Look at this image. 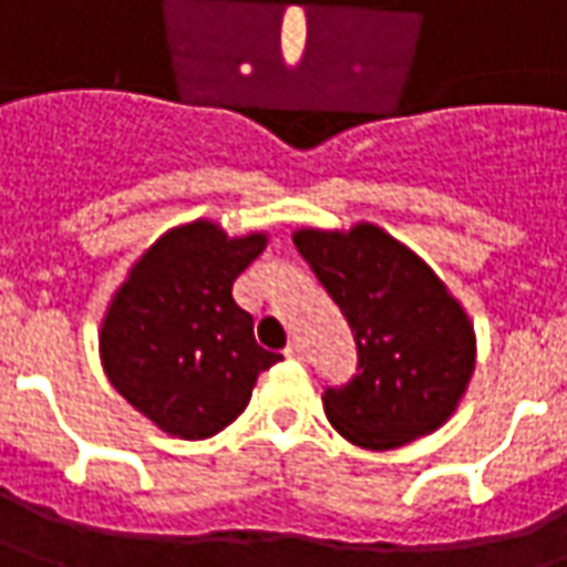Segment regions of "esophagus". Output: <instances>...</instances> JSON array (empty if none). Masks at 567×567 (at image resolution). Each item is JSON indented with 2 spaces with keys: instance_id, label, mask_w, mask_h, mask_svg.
Here are the masks:
<instances>
[{
  "instance_id": "1",
  "label": "esophagus",
  "mask_w": 567,
  "mask_h": 567,
  "mask_svg": "<svg viewBox=\"0 0 567 567\" xmlns=\"http://www.w3.org/2000/svg\"><path fill=\"white\" fill-rule=\"evenodd\" d=\"M285 359H297V362L303 359V347H300V340H291V343L285 347Z\"/></svg>"
}]
</instances>
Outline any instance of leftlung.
<instances>
[{
  "mask_svg": "<svg viewBox=\"0 0 567 567\" xmlns=\"http://www.w3.org/2000/svg\"><path fill=\"white\" fill-rule=\"evenodd\" d=\"M295 245L350 322L359 365L324 386L331 426L368 451L402 449L457 408L476 368L470 316L421 257L374 224L297 229Z\"/></svg>",
  "mask_w": 567,
  "mask_h": 567,
  "instance_id": "obj_1",
  "label": "left lung"
}]
</instances>
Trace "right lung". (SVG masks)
<instances>
[{
  "label": "right lung",
  "mask_w": 567,
  "mask_h": 567,
  "mask_svg": "<svg viewBox=\"0 0 567 567\" xmlns=\"http://www.w3.org/2000/svg\"><path fill=\"white\" fill-rule=\"evenodd\" d=\"M267 248L212 220L168 229L128 272L101 324L110 383L162 433L208 439L236 421L257 374L282 355L255 340L233 282Z\"/></svg>",
  "instance_id": "obj_1"
}]
</instances>
